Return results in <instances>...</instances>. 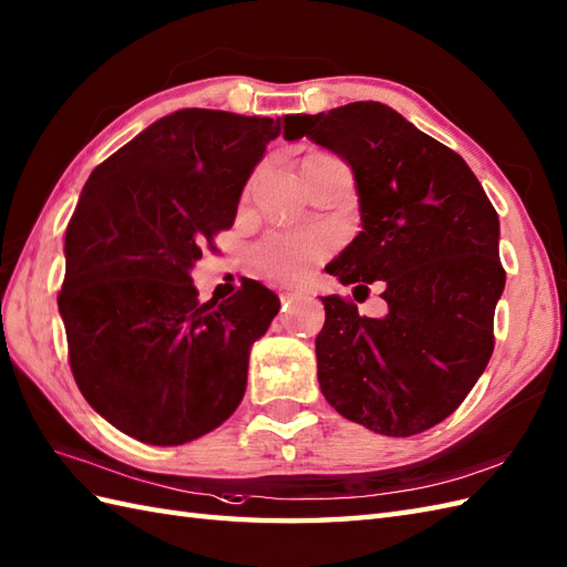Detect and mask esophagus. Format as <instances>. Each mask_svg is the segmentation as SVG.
Returning <instances> with one entry per match:
<instances>
[{"label":"esophagus","mask_w":567,"mask_h":567,"mask_svg":"<svg viewBox=\"0 0 567 567\" xmlns=\"http://www.w3.org/2000/svg\"><path fill=\"white\" fill-rule=\"evenodd\" d=\"M298 296H300V291H296V288H281V291H279L281 302H291V300L298 298Z\"/></svg>","instance_id":"esophagus-1"}]
</instances>
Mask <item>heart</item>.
Here are the masks:
<instances>
[{
  "mask_svg": "<svg viewBox=\"0 0 567 567\" xmlns=\"http://www.w3.org/2000/svg\"><path fill=\"white\" fill-rule=\"evenodd\" d=\"M334 238L324 228L279 230L259 240L252 250L255 269L271 281L291 284L306 279L310 269L331 252Z\"/></svg>",
  "mask_w": 567,
  "mask_h": 567,
  "instance_id": "1",
  "label": "heart"
}]
</instances>
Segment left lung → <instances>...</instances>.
Wrapping results in <instances>:
<instances>
[{"label":"left lung","instance_id":"1","mask_svg":"<svg viewBox=\"0 0 567 567\" xmlns=\"http://www.w3.org/2000/svg\"><path fill=\"white\" fill-rule=\"evenodd\" d=\"M284 136H308L351 165L363 230L327 271L358 288L382 281L388 302L384 317H363L347 298H322L320 390L380 435L423 433L491 361L505 288L498 214L460 154L382 103L288 115Z\"/></svg>","mask_w":567,"mask_h":567}]
</instances>
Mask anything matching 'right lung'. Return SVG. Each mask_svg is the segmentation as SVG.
I'll return each mask as SVG.
<instances>
[{"mask_svg":"<svg viewBox=\"0 0 567 567\" xmlns=\"http://www.w3.org/2000/svg\"><path fill=\"white\" fill-rule=\"evenodd\" d=\"M284 122L187 107L89 177L64 236L58 296L86 402L146 445H183L243 402L247 358L281 302L245 279L202 302L192 267L233 226L247 177Z\"/></svg>","mask_w":567,"mask_h":567,"instance_id":"obj_1","label":"right lung"}]
</instances>
